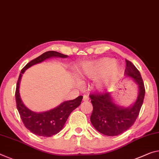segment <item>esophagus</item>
Wrapping results in <instances>:
<instances>
[{"label": "esophagus", "mask_w": 159, "mask_h": 159, "mask_svg": "<svg viewBox=\"0 0 159 159\" xmlns=\"http://www.w3.org/2000/svg\"><path fill=\"white\" fill-rule=\"evenodd\" d=\"M83 100H84V101H89V97L87 96V95H84V98H83Z\"/></svg>", "instance_id": "obj_1"}]
</instances>
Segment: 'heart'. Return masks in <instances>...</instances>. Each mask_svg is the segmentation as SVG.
<instances>
[{
  "instance_id": "heart-1",
  "label": "heart",
  "mask_w": 159,
  "mask_h": 159,
  "mask_svg": "<svg viewBox=\"0 0 159 159\" xmlns=\"http://www.w3.org/2000/svg\"><path fill=\"white\" fill-rule=\"evenodd\" d=\"M82 74L90 79H98L105 75L104 79L98 84V86L102 87L106 83L115 81L122 75V69L115 64L114 59L104 58L98 61L86 63L84 65Z\"/></svg>"
}]
</instances>
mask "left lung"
Here are the masks:
<instances>
[{
  "label": "left lung",
  "mask_w": 159,
  "mask_h": 159,
  "mask_svg": "<svg viewBox=\"0 0 159 159\" xmlns=\"http://www.w3.org/2000/svg\"><path fill=\"white\" fill-rule=\"evenodd\" d=\"M125 74L138 84L139 95L132 107L125 108L115 105L109 93H91L93 105L90 122L95 129L106 136H117L132 127L139 114L145 95V88L139 70L125 59Z\"/></svg>",
  "instance_id": "8db88e82"
}]
</instances>
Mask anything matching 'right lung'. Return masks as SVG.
Returning <instances> with one entry per match:
<instances>
[{
	"label": "right lung",
	"mask_w": 159,
	"mask_h": 159,
	"mask_svg": "<svg viewBox=\"0 0 159 159\" xmlns=\"http://www.w3.org/2000/svg\"><path fill=\"white\" fill-rule=\"evenodd\" d=\"M67 57V55H64L54 51L44 52V54L27 64L26 66L21 70L16 90L17 109L18 110L25 127L35 135L39 136V137H49L59 133L62 129L69 115L73 110L80 105L83 96L80 95L74 100L65 101L62 102L59 106L54 109L49 110V111L42 113L32 112L25 106V105L22 102L20 96L19 86L22 75L25 72V70L34 64H38V63L42 62L45 59L52 57L66 58Z\"/></svg>",
	"instance_id": "1"
}]
</instances>
